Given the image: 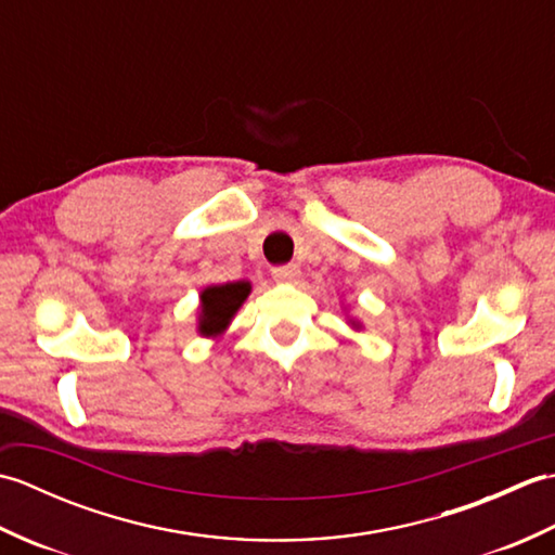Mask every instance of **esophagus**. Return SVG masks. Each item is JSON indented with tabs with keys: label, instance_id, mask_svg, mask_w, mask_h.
I'll use <instances>...</instances> for the list:
<instances>
[{
	"label": "esophagus",
	"instance_id": "34e87169",
	"mask_svg": "<svg viewBox=\"0 0 555 555\" xmlns=\"http://www.w3.org/2000/svg\"><path fill=\"white\" fill-rule=\"evenodd\" d=\"M271 276H274L279 284H293L300 276V267L298 264H284V267H274L271 269Z\"/></svg>",
	"mask_w": 555,
	"mask_h": 555
}]
</instances>
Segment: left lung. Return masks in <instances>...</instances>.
Wrapping results in <instances>:
<instances>
[{"label": "left lung", "instance_id": "8db88e82", "mask_svg": "<svg viewBox=\"0 0 555 555\" xmlns=\"http://www.w3.org/2000/svg\"><path fill=\"white\" fill-rule=\"evenodd\" d=\"M350 326H352V328H362V322H358V320H350Z\"/></svg>", "mask_w": 555, "mask_h": 555}]
</instances>
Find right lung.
<instances>
[{
    "instance_id": "add662e5",
    "label": "right lung",
    "mask_w": 555,
    "mask_h": 555,
    "mask_svg": "<svg viewBox=\"0 0 555 555\" xmlns=\"http://www.w3.org/2000/svg\"><path fill=\"white\" fill-rule=\"evenodd\" d=\"M250 281H229V284H211L199 291L197 324L195 332L205 338H221L231 326L235 312L250 296Z\"/></svg>"
}]
</instances>
